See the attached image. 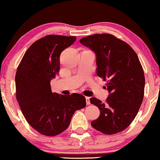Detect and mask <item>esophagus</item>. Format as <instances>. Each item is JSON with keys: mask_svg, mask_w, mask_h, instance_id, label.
<instances>
[{"mask_svg": "<svg viewBox=\"0 0 160 160\" xmlns=\"http://www.w3.org/2000/svg\"><path fill=\"white\" fill-rule=\"evenodd\" d=\"M85 99H86V103L88 105L91 104V102H90V97H85Z\"/></svg>", "mask_w": 160, "mask_h": 160, "instance_id": "34e87169", "label": "esophagus"}]
</instances>
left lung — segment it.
<instances>
[{
	"instance_id": "1",
	"label": "left lung",
	"mask_w": 160,
	"mask_h": 160,
	"mask_svg": "<svg viewBox=\"0 0 160 160\" xmlns=\"http://www.w3.org/2000/svg\"><path fill=\"white\" fill-rule=\"evenodd\" d=\"M80 42L95 52L96 73L107 81L109 93L104 103L90 98L100 110L92 127L106 135L122 131L136 118L144 96V72L138 56L127 42L111 34L87 36Z\"/></svg>"
}]
</instances>
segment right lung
<instances>
[{
  "mask_svg": "<svg viewBox=\"0 0 160 160\" xmlns=\"http://www.w3.org/2000/svg\"><path fill=\"white\" fill-rule=\"evenodd\" d=\"M75 36L49 35L36 40L22 57L15 76L16 97L27 122L40 134L55 136L70 124L75 111L86 105L84 96L51 91L59 72V57Z\"/></svg>",
  "mask_w": 160,
  "mask_h": 160,
  "instance_id": "obj_1",
  "label": "right lung"
}]
</instances>
